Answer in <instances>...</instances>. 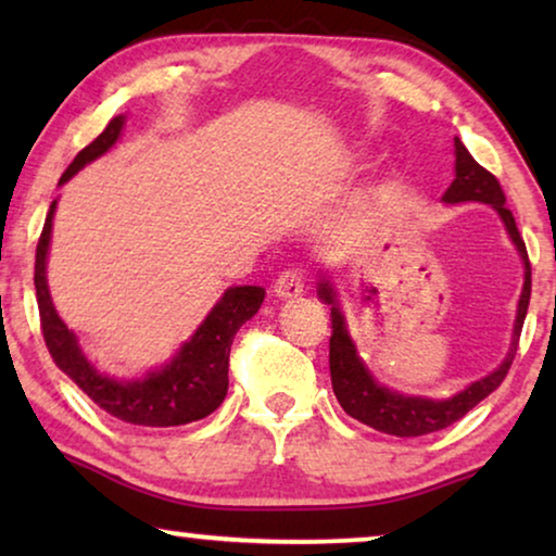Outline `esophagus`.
Masks as SVG:
<instances>
[{
    "label": "esophagus",
    "mask_w": 556,
    "mask_h": 556,
    "mask_svg": "<svg viewBox=\"0 0 556 556\" xmlns=\"http://www.w3.org/2000/svg\"><path fill=\"white\" fill-rule=\"evenodd\" d=\"M273 291H276L278 299H299V295H303V273L299 268L283 270L273 283Z\"/></svg>",
    "instance_id": "1"
}]
</instances>
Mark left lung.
Returning a JSON list of instances; mask_svg holds the SVG:
<instances>
[{
	"label": "left lung",
	"mask_w": 556,
	"mask_h": 556,
	"mask_svg": "<svg viewBox=\"0 0 556 556\" xmlns=\"http://www.w3.org/2000/svg\"><path fill=\"white\" fill-rule=\"evenodd\" d=\"M445 202H485L493 204L496 212L504 219L508 235L519 248L527 265V276H523V291L519 299V314H516L514 326V341L511 352L504 359V364L496 371H491L489 377L478 379L470 387H466L460 394H455L451 400H425V397H405V394L390 392L387 387L375 384V379L369 377V371L364 369V364L356 356V349L349 339L344 316L337 306V295H333L329 280H321L318 286V295L331 306V341H329V369H331V387L337 394L339 405L344 407L346 415H352L354 420H359L369 428L387 435L397 438H417L428 435V432L443 430L447 425L458 422L463 415H468L478 402L489 397L496 387L504 382L511 362L516 356V346H519L521 326L527 318L529 299H531V263L527 245L516 227V219L511 210L506 207V194L501 189L498 179L493 177L489 169H483L473 156L468 154V149L463 147L460 139H455V179L447 192L443 194Z\"/></svg>",
	"instance_id": "obj_1"
}]
</instances>
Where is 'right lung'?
<instances>
[{
    "label": "right lung",
    "mask_w": 556,
    "mask_h": 556,
    "mask_svg": "<svg viewBox=\"0 0 556 556\" xmlns=\"http://www.w3.org/2000/svg\"><path fill=\"white\" fill-rule=\"evenodd\" d=\"M124 116L109 121L103 134H98L86 149L78 151L73 164L67 166L60 185L73 177L103 151L116 143ZM52 212L55 202L50 204L45 227L37 240L35 250V291L37 308H40V329L48 344L52 362L96 402L105 413L118 417V420L131 425H147V428H174V425H187L202 420L223 405L227 394V367H230V346L240 326L253 318L265 299L261 286H238L225 291L223 301L212 308L204 324L197 329L192 341L181 346L172 364L164 369L151 371L139 382H116V379L98 375L86 356H83L73 331L60 321L52 306L48 278H45V261H48Z\"/></svg>",
    "instance_id": "right-lung-1"
}]
</instances>
